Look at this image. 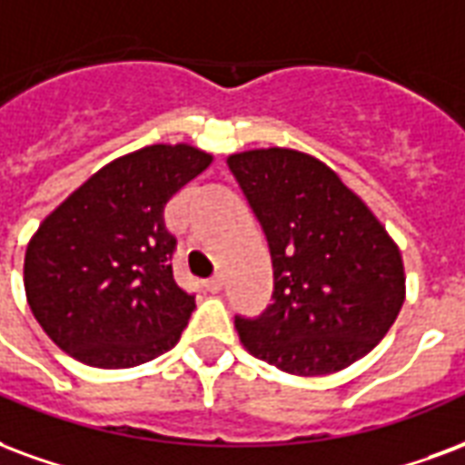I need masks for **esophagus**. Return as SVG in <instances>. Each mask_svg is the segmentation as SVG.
Returning a JSON list of instances; mask_svg holds the SVG:
<instances>
[{
	"label": "esophagus",
	"instance_id": "obj_1",
	"mask_svg": "<svg viewBox=\"0 0 465 465\" xmlns=\"http://www.w3.org/2000/svg\"><path fill=\"white\" fill-rule=\"evenodd\" d=\"M206 293H219L223 288V278L222 276H212L209 281H204Z\"/></svg>",
	"mask_w": 465,
	"mask_h": 465
}]
</instances>
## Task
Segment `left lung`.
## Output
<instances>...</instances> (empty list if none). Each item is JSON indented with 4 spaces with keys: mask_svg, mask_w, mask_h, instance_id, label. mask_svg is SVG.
I'll return each instance as SVG.
<instances>
[{
    "mask_svg": "<svg viewBox=\"0 0 465 465\" xmlns=\"http://www.w3.org/2000/svg\"><path fill=\"white\" fill-rule=\"evenodd\" d=\"M229 170L266 233L273 302L236 315L251 355L318 377L364 357L404 302L401 253L328 164L285 147L232 154Z\"/></svg>",
    "mask_w": 465,
    "mask_h": 465,
    "instance_id": "obj_1",
    "label": "left lung"
}]
</instances>
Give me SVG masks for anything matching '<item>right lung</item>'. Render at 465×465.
Returning <instances> with one entry per match:
<instances>
[{"label": "right lung", "mask_w": 465, "mask_h": 465, "mask_svg": "<svg viewBox=\"0 0 465 465\" xmlns=\"http://www.w3.org/2000/svg\"><path fill=\"white\" fill-rule=\"evenodd\" d=\"M209 164L192 145L143 147L95 172L34 233L26 301L78 362L123 370L177 345L194 295L172 273L164 204Z\"/></svg>", "instance_id": "add662e5"}]
</instances>
